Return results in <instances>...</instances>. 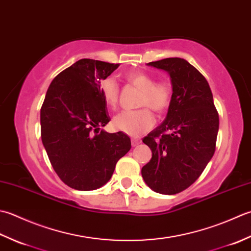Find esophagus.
Instances as JSON below:
<instances>
[{
	"label": "esophagus",
	"mask_w": 251,
	"mask_h": 251,
	"mask_svg": "<svg viewBox=\"0 0 251 251\" xmlns=\"http://www.w3.org/2000/svg\"><path fill=\"white\" fill-rule=\"evenodd\" d=\"M140 143H141V140H140V139H135V137H134V139H132V140H131V144H132V146H133V147L137 146V145L140 144Z\"/></svg>",
	"instance_id": "obj_1"
}]
</instances>
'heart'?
<instances>
[{"mask_svg": "<svg viewBox=\"0 0 251 251\" xmlns=\"http://www.w3.org/2000/svg\"><path fill=\"white\" fill-rule=\"evenodd\" d=\"M126 81L130 85L141 91L139 106H150L158 114L167 111L172 101V88L167 81H158L151 75L142 71H131L126 75ZM119 85L111 78H107L100 83V92L104 101L111 108H115L119 100ZM154 115L147 107L136 110H125L117 115L112 125L115 129L127 135L139 136L150 130L154 125Z\"/></svg>", "mask_w": 251, "mask_h": 251, "instance_id": "b5f03b06", "label": "heart"}]
</instances>
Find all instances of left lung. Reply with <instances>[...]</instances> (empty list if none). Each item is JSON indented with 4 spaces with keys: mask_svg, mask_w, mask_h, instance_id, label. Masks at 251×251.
<instances>
[{
    "mask_svg": "<svg viewBox=\"0 0 251 251\" xmlns=\"http://www.w3.org/2000/svg\"><path fill=\"white\" fill-rule=\"evenodd\" d=\"M165 70L172 83V101L165 121L143 139L151 159L142 176L152 191L175 195L201 176L216 151L219 114L207 80L178 57L148 63Z\"/></svg>",
    "mask_w": 251,
    "mask_h": 251,
    "instance_id": "left-lung-1",
    "label": "left lung"
}]
</instances>
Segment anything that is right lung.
Returning a JSON list of instances; mask_svg holds the SVG:
<instances>
[{"mask_svg":"<svg viewBox=\"0 0 251 251\" xmlns=\"http://www.w3.org/2000/svg\"><path fill=\"white\" fill-rule=\"evenodd\" d=\"M118 67L90 58L75 61L55 76L41 107V139L49 159L60 180L75 190L105 185L131 148L124 132L101 129L110 118L100 81Z\"/></svg>","mask_w":251,"mask_h":251,"instance_id":"add662e5","label":"right lung"}]
</instances>
